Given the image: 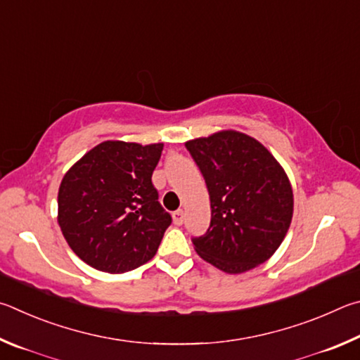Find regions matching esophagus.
Segmentation results:
<instances>
[{
    "instance_id": "esophagus-1",
    "label": "esophagus",
    "mask_w": 360,
    "mask_h": 360,
    "mask_svg": "<svg viewBox=\"0 0 360 360\" xmlns=\"http://www.w3.org/2000/svg\"><path fill=\"white\" fill-rule=\"evenodd\" d=\"M184 218H185V213H184V210H175V212L172 213L174 224H176V226H180L181 223H184Z\"/></svg>"
}]
</instances>
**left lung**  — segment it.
<instances>
[{
	"label": "left lung",
	"mask_w": 360,
	"mask_h": 360,
	"mask_svg": "<svg viewBox=\"0 0 360 360\" xmlns=\"http://www.w3.org/2000/svg\"><path fill=\"white\" fill-rule=\"evenodd\" d=\"M185 147L204 175L212 209L210 228L193 238L196 253L234 275L266 262L292 219L285 169L259 141L232 129L193 139Z\"/></svg>",
	"instance_id": "8db88e82"
}]
</instances>
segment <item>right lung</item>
I'll return each instance as SVG.
<instances>
[{"label": "right lung", "instance_id": "add662e5", "mask_svg": "<svg viewBox=\"0 0 360 360\" xmlns=\"http://www.w3.org/2000/svg\"><path fill=\"white\" fill-rule=\"evenodd\" d=\"M162 147L101 142L63 176L58 224L69 247L88 266L123 274L156 255L172 223L151 184Z\"/></svg>", "mask_w": 360, "mask_h": 360}]
</instances>
